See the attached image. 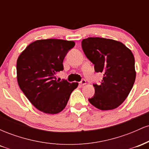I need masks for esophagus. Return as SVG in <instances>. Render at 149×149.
Segmentation results:
<instances>
[{"label":"esophagus","mask_w":149,"mask_h":149,"mask_svg":"<svg viewBox=\"0 0 149 149\" xmlns=\"http://www.w3.org/2000/svg\"><path fill=\"white\" fill-rule=\"evenodd\" d=\"M80 84L81 85H85V84H86V80H85V79H83V80H81V81L80 82Z\"/></svg>","instance_id":"obj_1"}]
</instances>
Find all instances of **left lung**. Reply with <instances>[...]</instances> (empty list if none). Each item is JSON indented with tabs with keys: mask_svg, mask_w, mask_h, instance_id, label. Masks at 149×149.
<instances>
[{
	"mask_svg": "<svg viewBox=\"0 0 149 149\" xmlns=\"http://www.w3.org/2000/svg\"><path fill=\"white\" fill-rule=\"evenodd\" d=\"M82 48L95 65V71L104 75L101 84H93L95 93L89 102L102 111L116 109L127 98L135 81L132 52L121 42L99 37L83 39Z\"/></svg>",
	"mask_w": 149,
	"mask_h": 149,
	"instance_id": "obj_1",
	"label": "left lung"
}]
</instances>
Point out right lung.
Instances as JSON below:
<instances>
[{
	"label": "right lung",
	"mask_w": 149,
	"mask_h": 149,
	"mask_svg": "<svg viewBox=\"0 0 149 149\" xmlns=\"http://www.w3.org/2000/svg\"><path fill=\"white\" fill-rule=\"evenodd\" d=\"M75 42L61 39L36 40L19 56L17 76L19 86L30 102L40 111L61 112L78 83L57 80L56 73L64 70L63 61Z\"/></svg>",
	"instance_id": "obj_1"
}]
</instances>
